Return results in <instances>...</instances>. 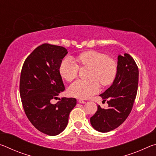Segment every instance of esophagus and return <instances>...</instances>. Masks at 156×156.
<instances>
[{
	"label": "esophagus",
	"instance_id": "obj_1",
	"mask_svg": "<svg viewBox=\"0 0 156 156\" xmlns=\"http://www.w3.org/2000/svg\"><path fill=\"white\" fill-rule=\"evenodd\" d=\"M78 102H79V103H80V104H84L85 103V101H84V100H81V99H79L78 100Z\"/></svg>",
	"mask_w": 156,
	"mask_h": 156
}]
</instances>
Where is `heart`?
Wrapping results in <instances>:
<instances>
[{"label":"heart","instance_id":"obj_1","mask_svg":"<svg viewBox=\"0 0 156 156\" xmlns=\"http://www.w3.org/2000/svg\"><path fill=\"white\" fill-rule=\"evenodd\" d=\"M79 64L91 68L90 80H78L71 84L68 93L71 96L89 98L100 91V83L108 85L114 80L117 67L113 60L101 53L88 51L80 54L77 58ZM78 65L71 58H66L60 65V76L68 82L72 81L78 73Z\"/></svg>","mask_w":156,"mask_h":156}]
</instances>
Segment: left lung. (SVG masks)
I'll list each match as a JSON object with an SVG mask.
<instances>
[{
	"label": "left lung",
	"instance_id": "left-lung-1",
	"mask_svg": "<svg viewBox=\"0 0 156 156\" xmlns=\"http://www.w3.org/2000/svg\"><path fill=\"white\" fill-rule=\"evenodd\" d=\"M139 72L135 60L130 55H118L116 76L113 84L100 96L108 100V109L98 106L96 113L90 118L91 126L96 131L106 133L125 122L130 113L136 99Z\"/></svg>",
	"mask_w": 156,
	"mask_h": 156
}]
</instances>
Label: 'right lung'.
Wrapping results in <instances>:
<instances>
[{"label": "right lung", "instance_id": "right-lung-1", "mask_svg": "<svg viewBox=\"0 0 156 156\" xmlns=\"http://www.w3.org/2000/svg\"><path fill=\"white\" fill-rule=\"evenodd\" d=\"M67 53L63 47L43 44L26 58L21 71L20 95L25 114L38 131L49 136L65 130L76 105L73 98L51 103L65 90L59 68Z\"/></svg>", "mask_w": 156, "mask_h": 156}]
</instances>
